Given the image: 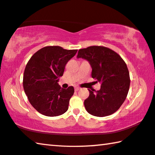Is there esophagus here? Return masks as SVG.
<instances>
[{
  "label": "esophagus",
  "instance_id": "esophagus-1",
  "mask_svg": "<svg viewBox=\"0 0 155 155\" xmlns=\"http://www.w3.org/2000/svg\"><path fill=\"white\" fill-rule=\"evenodd\" d=\"M80 89H81L80 87H76L74 88V90H75V91H77L79 90Z\"/></svg>",
  "mask_w": 155,
  "mask_h": 155
}]
</instances>
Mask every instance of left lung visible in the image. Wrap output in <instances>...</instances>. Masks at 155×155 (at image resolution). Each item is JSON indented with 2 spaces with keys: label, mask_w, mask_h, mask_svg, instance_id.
<instances>
[{
  "label": "left lung",
  "mask_w": 155,
  "mask_h": 155,
  "mask_svg": "<svg viewBox=\"0 0 155 155\" xmlns=\"http://www.w3.org/2000/svg\"><path fill=\"white\" fill-rule=\"evenodd\" d=\"M77 58L87 59L92 68L91 77L101 83V90H90L84 101L89 114L104 117L117 111L124 103L130 87L127 65L117 52L101 46L80 49Z\"/></svg>",
  "instance_id": "obj_1"
}]
</instances>
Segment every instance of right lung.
I'll use <instances>...</instances> for the list:
<instances>
[{"instance_id":"right-lung-1","label":"right lung","mask_w":155,"mask_h":155,"mask_svg":"<svg viewBox=\"0 0 155 155\" xmlns=\"http://www.w3.org/2000/svg\"><path fill=\"white\" fill-rule=\"evenodd\" d=\"M77 50L61 46H45L37 51L26 65L23 87L28 101L35 109L46 116L54 117L67 111L74 89H61L58 78L63 76L68 61Z\"/></svg>"}]
</instances>
